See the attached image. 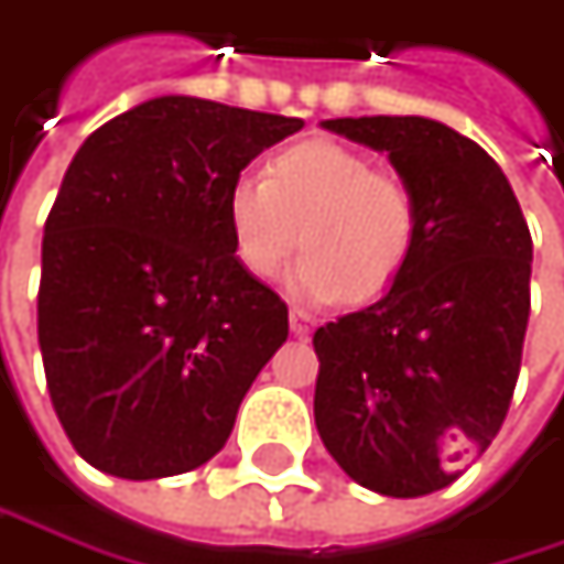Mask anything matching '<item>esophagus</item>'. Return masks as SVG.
<instances>
[{"instance_id": "obj_1", "label": "esophagus", "mask_w": 564, "mask_h": 564, "mask_svg": "<svg viewBox=\"0 0 564 564\" xmlns=\"http://www.w3.org/2000/svg\"><path fill=\"white\" fill-rule=\"evenodd\" d=\"M313 329H316V319H313L310 313H303V310H290V333L300 335V338H306Z\"/></svg>"}]
</instances>
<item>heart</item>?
<instances>
[{
  "instance_id": "1",
  "label": "heart",
  "mask_w": 564,
  "mask_h": 564,
  "mask_svg": "<svg viewBox=\"0 0 564 564\" xmlns=\"http://www.w3.org/2000/svg\"><path fill=\"white\" fill-rule=\"evenodd\" d=\"M226 229L245 274L271 281L300 241L306 251L290 274L296 296L329 303L348 293L365 303L406 274L420 203L406 180L375 171L361 151L303 141L271 158L264 180L231 183Z\"/></svg>"
}]
</instances>
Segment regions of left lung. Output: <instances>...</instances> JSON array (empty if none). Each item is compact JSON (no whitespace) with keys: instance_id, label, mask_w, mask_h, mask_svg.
Wrapping results in <instances>:
<instances>
[{"instance_id":"8db88e82","label":"left lung","mask_w":564,"mask_h":564,"mask_svg":"<svg viewBox=\"0 0 564 564\" xmlns=\"http://www.w3.org/2000/svg\"><path fill=\"white\" fill-rule=\"evenodd\" d=\"M384 151L420 203L406 274L319 326L316 430L341 471L384 497L448 487L500 433L530 323L533 238L481 144L423 116L326 119Z\"/></svg>"}]
</instances>
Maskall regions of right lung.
<instances>
[{
	"instance_id": "right-lung-1",
	"label": "right lung",
	"mask_w": 564,
	"mask_h": 564,
	"mask_svg": "<svg viewBox=\"0 0 564 564\" xmlns=\"http://www.w3.org/2000/svg\"><path fill=\"white\" fill-rule=\"evenodd\" d=\"M303 119L154 96L74 154L41 241L37 341L79 455L151 481L206 465L286 303L231 254L226 193Z\"/></svg>"
}]
</instances>
